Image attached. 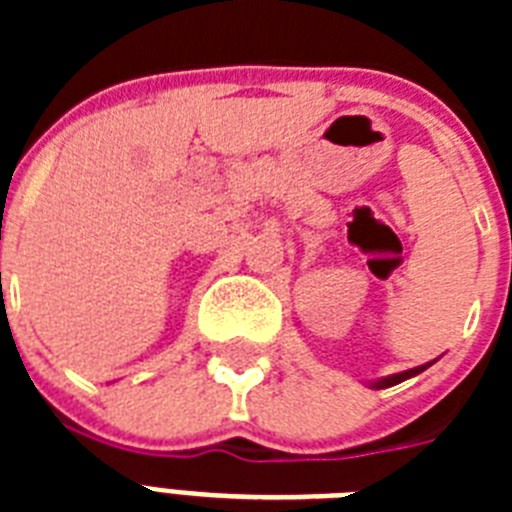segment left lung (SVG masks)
I'll return each mask as SVG.
<instances>
[{
    "label": "left lung",
    "mask_w": 512,
    "mask_h": 512,
    "mask_svg": "<svg viewBox=\"0 0 512 512\" xmlns=\"http://www.w3.org/2000/svg\"><path fill=\"white\" fill-rule=\"evenodd\" d=\"M423 369H428V364H423V366H415V369H408V372L392 374V377L382 379V382H374V387H379V390H382V387H392V384H400V382H405V379L415 377V374H420V372H423Z\"/></svg>",
    "instance_id": "8db88e82"
}]
</instances>
